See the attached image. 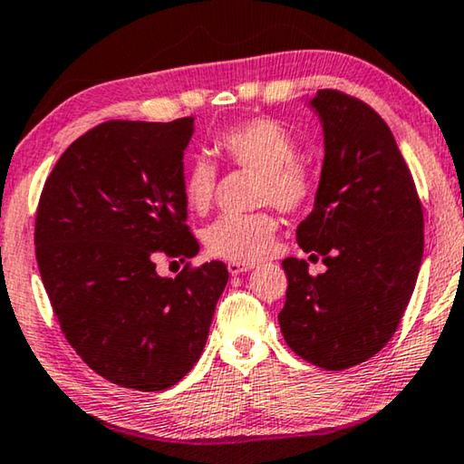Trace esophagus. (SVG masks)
<instances>
[{"label": "esophagus", "mask_w": 464, "mask_h": 464, "mask_svg": "<svg viewBox=\"0 0 464 464\" xmlns=\"http://www.w3.org/2000/svg\"><path fill=\"white\" fill-rule=\"evenodd\" d=\"M255 263H238V261H230L227 263V272L230 276H238L242 272H248V269H253Z\"/></svg>", "instance_id": "esophagus-1"}]
</instances>
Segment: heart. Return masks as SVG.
<instances>
[{"instance_id": "obj_1", "label": "heart", "mask_w": 464, "mask_h": 464, "mask_svg": "<svg viewBox=\"0 0 464 464\" xmlns=\"http://www.w3.org/2000/svg\"><path fill=\"white\" fill-rule=\"evenodd\" d=\"M213 147L230 166L259 174L256 205L272 203L284 213L306 209L317 192V178L309 163L296 158L292 134L277 120L248 118L224 128ZM218 190V169L209 160L195 158L182 176V195L188 209L208 213ZM277 219L272 211L224 216L203 234L209 255L226 261L255 263L274 253Z\"/></svg>"}]
</instances>
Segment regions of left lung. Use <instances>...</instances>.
I'll use <instances>...</instances> for the list:
<instances>
[{
	"label": "left lung",
	"mask_w": 464,
	"mask_h": 464,
	"mask_svg": "<svg viewBox=\"0 0 464 464\" xmlns=\"http://www.w3.org/2000/svg\"><path fill=\"white\" fill-rule=\"evenodd\" d=\"M325 158L315 209L298 246L322 256L282 261L288 277L280 330L301 359L342 372L372 359L394 336L423 259V208L394 134L365 102L336 89L313 97Z\"/></svg>",
	"instance_id": "obj_1"
}]
</instances>
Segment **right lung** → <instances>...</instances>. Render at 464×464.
<instances>
[{
    "label": "right lung",
    "mask_w": 464,
    "mask_h": 464,
    "mask_svg": "<svg viewBox=\"0 0 464 464\" xmlns=\"http://www.w3.org/2000/svg\"><path fill=\"white\" fill-rule=\"evenodd\" d=\"M190 137L192 118L108 120L63 151L39 198L34 255L63 336L124 388L160 392L190 372L227 282L222 261L155 272L158 255L198 253L182 195Z\"/></svg>",
    "instance_id": "right-lung-1"
}]
</instances>
